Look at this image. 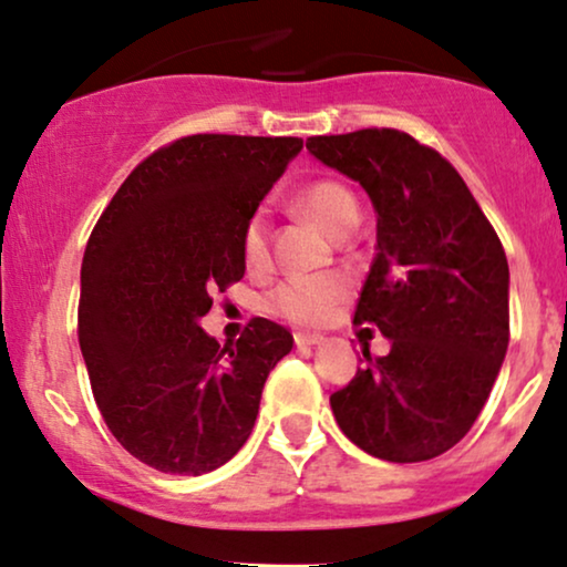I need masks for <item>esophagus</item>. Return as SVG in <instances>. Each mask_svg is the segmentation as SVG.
I'll list each match as a JSON object with an SVG mask.
<instances>
[{"label": "esophagus", "instance_id": "1", "mask_svg": "<svg viewBox=\"0 0 567 567\" xmlns=\"http://www.w3.org/2000/svg\"><path fill=\"white\" fill-rule=\"evenodd\" d=\"M321 342H324V337H321V334H308V332L296 334V346L298 348H317V346H321Z\"/></svg>", "mask_w": 567, "mask_h": 567}]
</instances>
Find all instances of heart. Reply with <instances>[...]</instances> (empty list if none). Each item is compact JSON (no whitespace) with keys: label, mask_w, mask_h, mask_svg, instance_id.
Instances as JSON below:
<instances>
[{"label":"heart","mask_w":567,"mask_h":567,"mask_svg":"<svg viewBox=\"0 0 567 567\" xmlns=\"http://www.w3.org/2000/svg\"><path fill=\"white\" fill-rule=\"evenodd\" d=\"M298 209L313 219L321 230L342 240L355 230L358 204L346 185L334 181H319L306 185L298 196ZM269 225L264 214H254L243 230V259L250 269H261L269 259ZM346 296V282L332 275L290 277L269 296V308L282 319L300 327H317Z\"/></svg>","instance_id":"1"}]
</instances>
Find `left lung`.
<instances>
[{
	"instance_id": "left-lung-1",
	"label": "left lung",
	"mask_w": 567,
	"mask_h": 567,
	"mask_svg": "<svg viewBox=\"0 0 567 567\" xmlns=\"http://www.w3.org/2000/svg\"><path fill=\"white\" fill-rule=\"evenodd\" d=\"M308 154L367 190L374 264L355 324H377L390 353L329 398L363 453L419 463L474 426L511 340L503 243L453 164L408 133L371 127L306 141Z\"/></svg>"
}]
</instances>
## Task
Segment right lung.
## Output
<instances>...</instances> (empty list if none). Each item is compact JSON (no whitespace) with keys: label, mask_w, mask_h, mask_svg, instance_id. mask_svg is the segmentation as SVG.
<instances>
[{"label":"right lung","mask_w":567,"mask_h":567,"mask_svg":"<svg viewBox=\"0 0 567 567\" xmlns=\"http://www.w3.org/2000/svg\"><path fill=\"white\" fill-rule=\"evenodd\" d=\"M300 138L188 135L114 193L85 246L78 340L117 442L162 474L225 465L256 424L292 334L254 319L238 342L200 329L212 292L246 275L243 230Z\"/></svg>","instance_id":"add662e5"}]
</instances>
